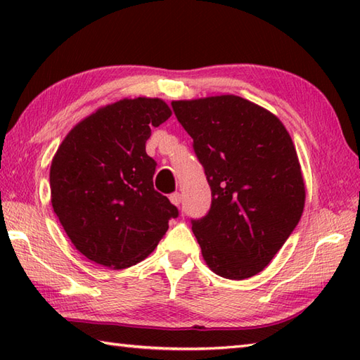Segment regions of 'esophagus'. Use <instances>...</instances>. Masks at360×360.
<instances>
[{"label": "esophagus", "instance_id": "obj_1", "mask_svg": "<svg viewBox=\"0 0 360 360\" xmlns=\"http://www.w3.org/2000/svg\"><path fill=\"white\" fill-rule=\"evenodd\" d=\"M170 201L174 204V205H179L181 204V193L179 192H174L170 195Z\"/></svg>", "mask_w": 360, "mask_h": 360}]
</instances>
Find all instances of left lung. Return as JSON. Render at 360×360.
<instances>
[{"label": "left lung", "mask_w": 360, "mask_h": 360, "mask_svg": "<svg viewBox=\"0 0 360 360\" xmlns=\"http://www.w3.org/2000/svg\"><path fill=\"white\" fill-rule=\"evenodd\" d=\"M193 139L212 190L192 231L210 269L224 278L254 277L292 233L304 207V184L286 128L238 96L172 102Z\"/></svg>", "instance_id": "obj_1"}]
</instances>
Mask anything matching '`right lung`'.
Returning <instances> with one entry per match:
<instances>
[{
    "instance_id": "add662e5",
    "label": "right lung",
    "mask_w": 360,
    "mask_h": 360,
    "mask_svg": "<svg viewBox=\"0 0 360 360\" xmlns=\"http://www.w3.org/2000/svg\"><path fill=\"white\" fill-rule=\"evenodd\" d=\"M170 116L160 98H124L75 125L53 156V212L91 262L111 269L139 263L178 218L153 187L156 160L145 151L151 128Z\"/></svg>"
}]
</instances>
